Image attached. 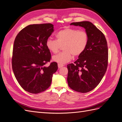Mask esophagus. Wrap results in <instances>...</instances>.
<instances>
[{
  "mask_svg": "<svg viewBox=\"0 0 122 122\" xmlns=\"http://www.w3.org/2000/svg\"><path fill=\"white\" fill-rule=\"evenodd\" d=\"M64 65H61V64H58V68H61L62 67H64Z\"/></svg>",
  "mask_w": 122,
  "mask_h": 122,
  "instance_id": "esophagus-1",
  "label": "esophagus"
}]
</instances>
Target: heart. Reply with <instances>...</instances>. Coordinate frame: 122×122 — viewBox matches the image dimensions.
Here are the masks:
<instances>
[{"mask_svg":"<svg viewBox=\"0 0 122 122\" xmlns=\"http://www.w3.org/2000/svg\"><path fill=\"white\" fill-rule=\"evenodd\" d=\"M56 40L48 39L46 46L50 52L56 53L61 46L63 45L61 53L54 55L52 61L63 65L72 60L73 56H79L86 50L88 44V35L84 31H79L72 28H65L55 35Z\"/></svg>","mask_w":122,"mask_h":122,"instance_id":"b5f03b06","label":"heart"}]
</instances>
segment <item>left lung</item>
<instances>
[{
  "label": "left lung",
  "instance_id": "8db88e82",
  "mask_svg": "<svg viewBox=\"0 0 122 122\" xmlns=\"http://www.w3.org/2000/svg\"><path fill=\"white\" fill-rule=\"evenodd\" d=\"M86 29L88 44L83 53L74 64L67 65V81L69 87L80 93L93 90L100 82L108 65V47L104 35L89 21L73 22Z\"/></svg>",
  "mask_w": 122,
  "mask_h": 122
}]
</instances>
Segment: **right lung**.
Instances as JSON below:
<instances>
[{"instance_id":"obj_1","label":"right lung","mask_w":122,"mask_h":122,"mask_svg":"<svg viewBox=\"0 0 122 122\" xmlns=\"http://www.w3.org/2000/svg\"><path fill=\"white\" fill-rule=\"evenodd\" d=\"M53 28L50 23L29 25L22 29L15 40L13 71L20 86L28 93L38 94L47 90L58 69L55 62L45 66L51 59L46 42Z\"/></svg>"}]
</instances>
